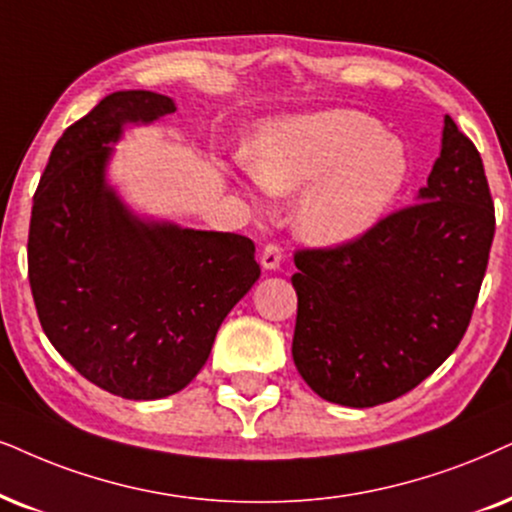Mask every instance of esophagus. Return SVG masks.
<instances>
[{
  "mask_svg": "<svg viewBox=\"0 0 512 512\" xmlns=\"http://www.w3.org/2000/svg\"><path fill=\"white\" fill-rule=\"evenodd\" d=\"M260 262H262V267L269 269V271L278 269V264H281V248H278L276 243H267V245H264V250H262Z\"/></svg>",
  "mask_w": 512,
  "mask_h": 512,
  "instance_id": "34e87169",
  "label": "esophagus"
}]
</instances>
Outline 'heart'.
<instances>
[{"label": "heart", "mask_w": 512, "mask_h": 512, "mask_svg": "<svg viewBox=\"0 0 512 512\" xmlns=\"http://www.w3.org/2000/svg\"><path fill=\"white\" fill-rule=\"evenodd\" d=\"M234 184L260 203L262 189H304L295 226L304 241H357L383 219L409 179V153L373 115L349 108L262 122Z\"/></svg>", "instance_id": "obj_1"}]
</instances>
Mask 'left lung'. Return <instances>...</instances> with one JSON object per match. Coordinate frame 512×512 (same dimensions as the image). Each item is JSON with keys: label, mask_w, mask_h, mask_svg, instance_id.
I'll return each instance as SVG.
<instances>
[{"label": "left lung", "mask_w": 512, "mask_h": 512, "mask_svg": "<svg viewBox=\"0 0 512 512\" xmlns=\"http://www.w3.org/2000/svg\"><path fill=\"white\" fill-rule=\"evenodd\" d=\"M416 200L357 241L295 252L293 359L321 399L352 409L397 399L468 331L496 219L480 153L449 115Z\"/></svg>", "instance_id": "obj_1"}]
</instances>
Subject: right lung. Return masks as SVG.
I'll return each instance as SVG.
<instances>
[{"mask_svg":"<svg viewBox=\"0 0 512 512\" xmlns=\"http://www.w3.org/2000/svg\"><path fill=\"white\" fill-rule=\"evenodd\" d=\"M174 111L144 89L108 94L56 141L32 198L28 278L42 331L89 383L134 401L184 390L260 278L250 238L141 219L106 181L122 127Z\"/></svg>","mask_w":512,"mask_h":512,"instance_id":"obj_1","label":"right lung"}]
</instances>
